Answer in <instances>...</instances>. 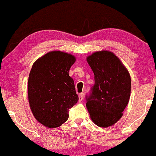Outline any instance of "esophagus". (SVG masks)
Segmentation results:
<instances>
[{"mask_svg":"<svg viewBox=\"0 0 156 156\" xmlns=\"http://www.w3.org/2000/svg\"><path fill=\"white\" fill-rule=\"evenodd\" d=\"M83 97H84V94L83 93H80L78 94V99H79L80 102H81L82 100L83 99Z\"/></svg>","mask_w":156,"mask_h":156,"instance_id":"obj_1","label":"esophagus"}]
</instances>
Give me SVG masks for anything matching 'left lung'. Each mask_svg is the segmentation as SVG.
<instances>
[{"mask_svg":"<svg viewBox=\"0 0 156 156\" xmlns=\"http://www.w3.org/2000/svg\"><path fill=\"white\" fill-rule=\"evenodd\" d=\"M87 62L94 74V85L86 96V107L94 123L106 128L121 119L128 105L130 75L119 58L108 51L95 52Z\"/></svg>","mask_w":156,"mask_h":156,"instance_id":"8db88e82","label":"left lung"}]
</instances>
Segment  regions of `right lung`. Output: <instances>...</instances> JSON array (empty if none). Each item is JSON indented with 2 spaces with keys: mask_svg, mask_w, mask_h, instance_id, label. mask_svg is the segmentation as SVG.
I'll list each match as a JSON object with an SVG mask.
<instances>
[{
  "mask_svg": "<svg viewBox=\"0 0 156 156\" xmlns=\"http://www.w3.org/2000/svg\"><path fill=\"white\" fill-rule=\"evenodd\" d=\"M76 58L54 51L33 64L28 79V99L33 115L48 128L59 127L68 119L69 109L78 101L69 70Z\"/></svg>",
  "mask_w": 156,
  "mask_h": 156,
  "instance_id": "add662e5",
  "label": "right lung"
}]
</instances>
